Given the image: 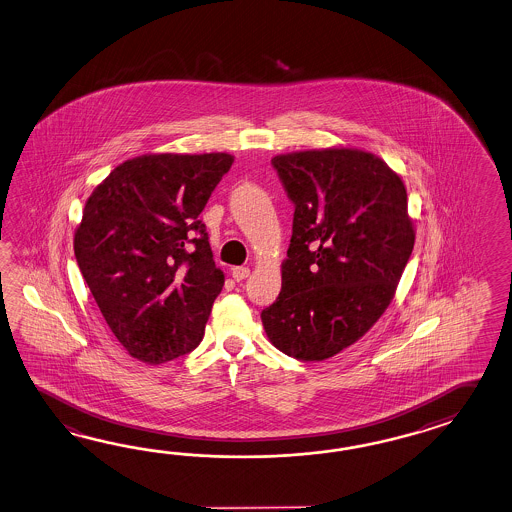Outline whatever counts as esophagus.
<instances>
[{"mask_svg": "<svg viewBox=\"0 0 512 512\" xmlns=\"http://www.w3.org/2000/svg\"><path fill=\"white\" fill-rule=\"evenodd\" d=\"M250 275V269L249 267H234L232 269V276H234V280H237V282H241V280H245L247 276Z\"/></svg>", "mask_w": 512, "mask_h": 512, "instance_id": "1", "label": "esophagus"}]
</instances>
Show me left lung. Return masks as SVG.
<instances>
[{
  "label": "left lung",
  "mask_w": 512,
  "mask_h": 512,
  "mask_svg": "<svg viewBox=\"0 0 512 512\" xmlns=\"http://www.w3.org/2000/svg\"><path fill=\"white\" fill-rule=\"evenodd\" d=\"M295 206L282 291L262 312L278 351L319 362L360 340L395 295L414 249L403 180L356 148L271 159Z\"/></svg>",
  "instance_id": "1"
}]
</instances>
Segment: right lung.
Masks as SVG:
<instances>
[{"label":"right lung","instance_id":"add662e5","mask_svg":"<svg viewBox=\"0 0 512 512\" xmlns=\"http://www.w3.org/2000/svg\"><path fill=\"white\" fill-rule=\"evenodd\" d=\"M230 154L128 159L92 191L74 236L79 271L133 358L161 364L204 338L224 286L198 219Z\"/></svg>","mask_w":512,"mask_h":512}]
</instances>
